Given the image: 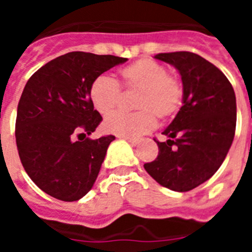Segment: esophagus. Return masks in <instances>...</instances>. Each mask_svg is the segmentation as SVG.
<instances>
[{
  "mask_svg": "<svg viewBox=\"0 0 252 252\" xmlns=\"http://www.w3.org/2000/svg\"><path fill=\"white\" fill-rule=\"evenodd\" d=\"M122 139H125L126 140V141H128L131 144V145H137V144H139V140L137 139H133V137H127V136H122Z\"/></svg>",
  "mask_w": 252,
  "mask_h": 252,
  "instance_id": "esophagus-1",
  "label": "esophagus"
}]
</instances>
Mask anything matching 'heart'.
Returning a JSON list of instances; mask_svg holds the SVG:
<instances>
[{
  "mask_svg": "<svg viewBox=\"0 0 252 252\" xmlns=\"http://www.w3.org/2000/svg\"><path fill=\"white\" fill-rule=\"evenodd\" d=\"M125 90H137L136 112H115L103 122L106 132L119 136L137 137L153 130L160 120H168L178 113L183 103V86L177 78L168 74V69L150 58H142L120 70ZM119 83L107 75H99L92 82L90 98L101 115L107 116L120 101Z\"/></svg>",
  "mask_w": 252,
  "mask_h": 252,
  "instance_id": "b5f03b06",
  "label": "heart"
}]
</instances>
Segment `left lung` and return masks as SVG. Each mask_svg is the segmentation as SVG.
I'll list each match as a JSON object with an SVG mask.
<instances>
[{
  "mask_svg": "<svg viewBox=\"0 0 252 252\" xmlns=\"http://www.w3.org/2000/svg\"><path fill=\"white\" fill-rule=\"evenodd\" d=\"M155 59L179 72L183 106L162 135L159 154L144 164L160 186L188 192L201 186L222 165L236 130V95L226 75L208 60L189 51L160 53Z\"/></svg>",
  "mask_w": 252,
  "mask_h": 252,
  "instance_id": "1",
  "label": "left lung"
}]
</instances>
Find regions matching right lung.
Segmentation results:
<instances>
[{
  "instance_id": "right-lung-1",
  "label": "right lung",
  "mask_w": 252,
  "mask_h": 252,
  "mask_svg": "<svg viewBox=\"0 0 252 252\" xmlns=\"http://www.w3.org/2000/svg\"><path fill=\"white\" fill-rule=\"evenodd\" d=\"M126 60L72 51L46 63L26 83L17 106L16 145L24 169L46 194L73 202L92 189L115 136H86L102 121L91 102V84Z\"/></svg>"
}]
</instances>
